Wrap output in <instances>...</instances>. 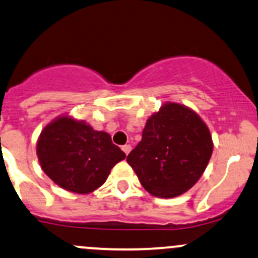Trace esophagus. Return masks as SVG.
Instances as JSON below:
<instances>
[{"label": "esophagus", "mask_w": 258, "mask_h": 258, "mask_svg": "<svg viewBox=\"0 0 258 258\" xmlns=\"http://www.w3.org/2000/svg\"><path fill=\"white\" fill-rule=\"evenodd\" d=\"M131 146H130V144H124V146H122V151L124 152V154L126 155H128V153L131 152Z\"/></svg>", "instance_id": "obj_1"}]
</instances>
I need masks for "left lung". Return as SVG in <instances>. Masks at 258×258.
I'll use <instances>...</instances> for the list:
<instances>
[{"label": "left lung", "instance_id": "1", "mask_svg": "<svg viewBox=\"0 0 258 258\" xmlns=\"http://www.w3.org/2000/svg\"><path fill=\"white\" fill-rule=\"evenodd\" d=\"M212 152L213 141L202 118L182 104L165 103L147 120L142 141L127 163L149 194L171 198L200 180Z\"/></svg>", "mask_w": 258, "mask_h": 258}]
</instances>
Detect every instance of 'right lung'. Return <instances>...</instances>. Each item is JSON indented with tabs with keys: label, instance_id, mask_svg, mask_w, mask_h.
<instances>
[{
	"label": "right lung",
	"instance_id": "add662e5",
	"mask_svg": "<svg viewBox=\"0 0 258 258\" xmlns=\"http://www.w3.org/2000/svg\"><path fill=\"white\" fill-rule=\"evenodd\" d=\"M36 154L45 174L56 185L90 194L100 187L110 170L126 158L104 131L62 115L44 127L36 143Z\"/></svg>",
	"mask_w": 258,
	"mask_h": 258
}]
</instances>
